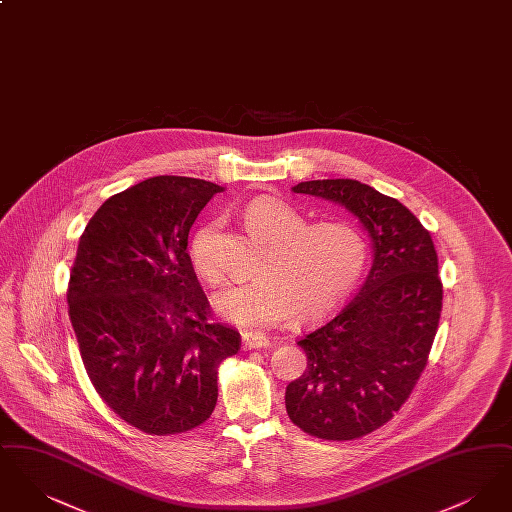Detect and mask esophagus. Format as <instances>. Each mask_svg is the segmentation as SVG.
<instances>
[{"label": "esophagus", "mask_w": 512, "mask_h": 512, "mask_svg": "<svg viewBox=\"0 0 512 512\" xmlns=\"http://www.w3.org/2000/svg\"><path fill=\"white\" fill-rule=\"evenodd\" d=\"M242 345L244 349H261V347H268L270 340L263 334H253V332H244L242 334Z\"/></svg>", "instance_id": "esophagus-1"}]
</instances>
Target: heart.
<instances>
[{
    "label": "heart",
    "instance_id": "heart-1",
    "mask_svg": "<svg viewBox=\"0 0 512 512\" xmlns=\"http://www.w3.org/2000/svg\"><path fill=\"white\" fill-rule=\"evenodd\" d=\"M245 226L268 242L257 276L230 282L213 295L217 315L247 330H263L290 315L309 322L324 315L359 282L368 261L363 232L347 220L305 219L278 197H257ZM217 226L203 224L190 242L195 274L215 284L222 274Z\"/></svg>",
    "mask_w": 512,
    "mask_h": 512
}]
</instances>
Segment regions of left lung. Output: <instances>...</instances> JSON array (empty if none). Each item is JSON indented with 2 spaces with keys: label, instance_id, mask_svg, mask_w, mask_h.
Returning a JSON list of instances; mask_svg holds the SVG:
<instances>
[{
  "label": "left lung",
  "instance_id": "8db88e82",
  "mask_svg": "<svg viewBox=\"0 0 512 512\" xmlns=\"http://www.w3.org/2000/svg\"><path fill=\"white\" fill-rule=\"evenodd\" d=\"M292 190L353 213L374 261L340 313L297 341L307 368L286 388V411L309 436L363 438L401 409L428 363L443 299L438 253L403 203L359 180H309Z\"/></svg>",
  "mask_w": 512,
  "mask_h": 512
}]
</instances>
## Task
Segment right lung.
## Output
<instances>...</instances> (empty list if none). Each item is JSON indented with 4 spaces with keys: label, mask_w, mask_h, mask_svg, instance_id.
Wrapping results in <instances>:
<instances>
[{
    "label": "right lung",
    "mask_w": 512,
    "mask_h": 512,
    "mask_svg": "<svg viewBox=\"0 0 512 512\" xmlns=\"http://www.w3.org/2000/svg\"><path fill=\"white\" fill-rule=\"evenodd\" d=\"M222 188L153 176L111 195L86 224L69 280V317L101 399L149 436L182 434L217 405V374L238 353L234 328L211 320L188 234Z\"/></svg>",
    "instance_id": "add662e5"
}]
</instances>
